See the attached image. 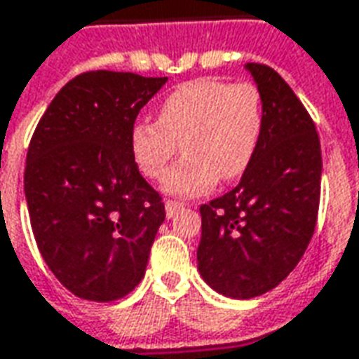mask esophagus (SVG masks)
I'll return each instance as SVG.
<instances>
[{"mask_svg": "<svg viewBox=\"0 0 359 359\" xmlns=\"http://www.w3.org/2000/svg\"><path fill=\"white\" fill-rule=\"evenodd\" d=\"M166 216L168 218H172V216H175L182 208H184V203H177V201H166Z\"/></svg>", "mask_w": 359, "mask_h": 359, "instance_id": "obj_1", "label": "esophagus"}]
</instances>
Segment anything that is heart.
I'll return each instance as SVG.
<instances>
[{"label":"heart","mask_w":359,"mask_h":359,"mask_svg":"<svg viewBox=\"0 0 359 359\" xmlns=\"http://www.w3.org/2000/svg\"><path fill=\"white\" fill-rule=\"evenodd\" d=\"M261 131L263 102L255 86L203 77L175 86L160 102L158 121H137L129 151L144 175L162 180L182 143L185 156L164 180V191L193 197L218 177L232 182L245 174Z\"/></svg>","instance_id":"obj_1"}]
</instances>
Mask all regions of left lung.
<instances>
[{
	"instance_id": "obj_1",
	"label": "left lung",
	"mask_w": 359,
	"mask_h": 359,
	"mask_svg": "<svg viewBox=\"0 0 359 359\" xmlns=\"http://www.w3.org/2000/svg\"><path fill=\"white\" fill-rule=\"evenodd\" d=\"M263 102L255 156L232 191L201 205L197 266L218 294L249 299L276 288L311 241L321 195V143L288 83L245 63Z\"/></svg>"
}]
</instances>
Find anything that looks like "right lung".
<instances>
[{
    "mask_svg": "<svg viewBox=\"0 0 359 359\" xmlns=\"http://www.w3.org/2000/svg\"><path fill=\"white\" fill-rule=\"evenodd\" d=\"M168 77L88 71L55 94L32 135L25 197L53 276L75 296L114 302L141 282L166 218L129 151V131Z\"/></svg>",
    "mask_w": 359,
    "mask_h": 359,
    "instance_id": "1",
    "label": "right lung"
}]
</instances>
